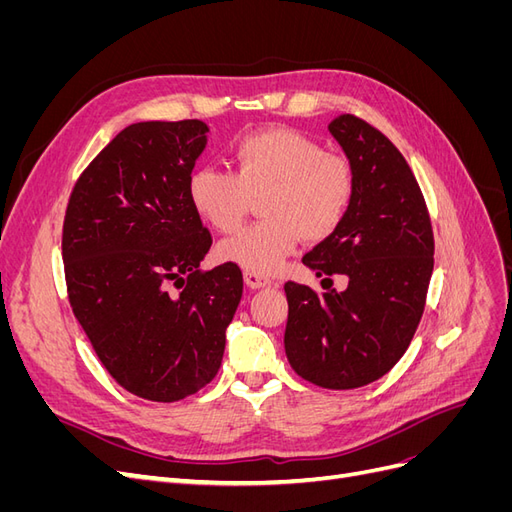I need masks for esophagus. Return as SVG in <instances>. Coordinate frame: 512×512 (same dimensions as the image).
<instances>
[{"mask_svg": "<svg viewBox=\"0 0 512 512\" xmlns=\"http://www.w3.org/2000/svg\"><path fill=\"white\" fill-rule=\"evenodd\" d=\"M243 280L245 284L250 288H267V286H273V280L267 275H260V273H254V271H245L243 273Z\"/></svg>", "mask_w": 512, "mask_h": 512, "instance_id": "34e87169", "label": "esophagus"}]
</instances>
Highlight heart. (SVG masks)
<instances>
[{
	"mask_svg": "<svg viewBox=\"0 0 512 512\" xmlns=\"http://www.w3.org/2000/svg\"><path fill=\"white\" fill-rule=\"evenodd\" d=\"M235 173L200 166L188 179L196 213L215 230L235 232L265 194L267 222L241 230L220 245L224 260L260 275L275 273L307 241L331 237L344 222L354 196V173L346 158L292 128H265L230 147Z\"/></svg>",
	"mask_w": 512,
	"mask_h": 512,
	"instance_id": "1",
	"label": "heart"
}]
</instances>
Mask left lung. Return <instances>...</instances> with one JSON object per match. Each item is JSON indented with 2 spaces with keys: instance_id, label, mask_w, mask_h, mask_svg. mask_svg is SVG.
I'll use <instances>...</instances> for the list:
<instances>
[{
  "instance_id": "1",
  "label": "left lung",
  "mask_w": 512,
  "mask_h": 512,
  "mask_svg": "<svg viewBox=\"0 0 512 512\" xmlns=\"http://www.w3.org/2000/svg\"><path fill=\"white\" fill-rule=\"evenodd\" d=\"M331 136L354 173L344 222L303 256L316 275H346V290L316 294L288 282L284 348L292 369L322 389H359L404 356L421 322L433 271L425 198L399 149L367 121L342 115Z\"/></svg>"
}]
</instances>
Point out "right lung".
<instances>
[{
	"label": "right lung",
	"mask_w": 512,
	"mask_h": 512,
	"mask_svg": "<svg viewBox=\"0 0 512 512\" xmlns=\"http://www.w3.org/2000/svg\"><path fill=\"white\" fill-rule=\"evenodd\" d=\"M205 121H141L121 130L76 181L61 254L72 312L123 389L179 401L222 365L243 275L200 271L209 230L188 179L207 147Z\"/></svg>",
	"instance_id": "right-lung-1"
}]
</instances>
